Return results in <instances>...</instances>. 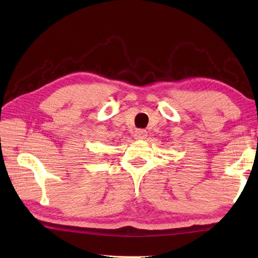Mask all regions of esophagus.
<instances>
[{"mask_svg": "<svg viewBox=\"0 0 258 258\" xmlns=\"http://www.w3.org/2000/svg\"><path fill=\"white\" fill-rule=\"evenodd\" d=\"M146 136H147V132L145 130H136L134 133V139L139 141L146 139Z\"/></svg>", "mask_w": 258, "mask_h": 258, "instance_id": "1", "label": "esophagus"}]
</instances>
